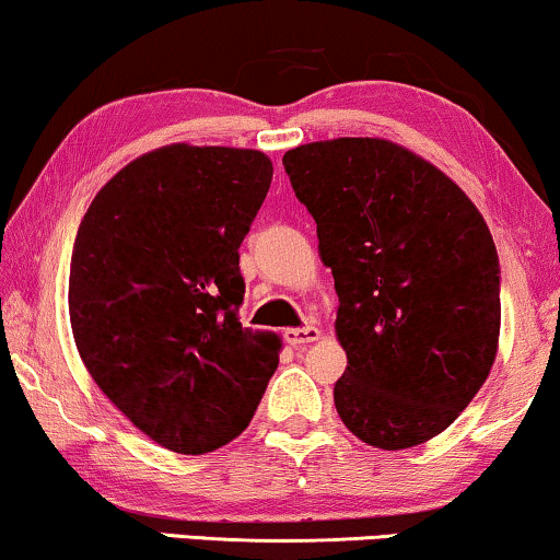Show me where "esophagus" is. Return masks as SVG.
<instances>
[{
    "label": "esophagus",
    "mask_w": 560,
    "mask_h": 560,
    "mask_svg": "<svg viewBox=\"0 0 560 560\" xmlns=\"http://www.w3.org/2000/svg\"><path fill=\"white\" fill-rule=\"evenodd\" d=\"M320 339V331L316 326H303V328H288L285 341L290 347H305V343H313Z\"/></svg>",
    "instance_id": "34e87169"
}]
</instances>
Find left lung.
Here are the masks:
<instances>
[{
	"mask_svg": "<svg viewBox=\"0 0 560 560\" xmlns=\"http://www.w3.org/2000/svg\"><path fill=\"white\" fill-rule=\"evenodd\" d=\"M282 165L339 295V418L374 448L431 441L497 357L500 259L487 221L446 173L380 137L301 144Z\"/></svg>",
	"mask_w": 560,
	"mask_h": 560,
	"instance_id": "left-lung-1",
	"label": "left lung"
}]
</instances>
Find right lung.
I'll list each match as a JSON object with an SVG mask.
<instances>
[{
	"label": "right lung",
	"instance_id": "add662e5",
	"mask_svg": "<svg viewBox=\"0 0 560 560\" xmlns=\"http://www.w3.org/2000/svg\"><path fill=\"white\" fill-rule=\"evenodd\" d=\"M272 183L259 150L165 144L114 175L75 234L68 313L98 389L160 446L249 425L280 339L240 324V244Z\"/></svg>",
	"mask_w": 560,
	"mask_h": 560
}]
</instances>
